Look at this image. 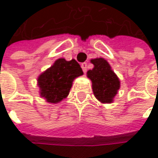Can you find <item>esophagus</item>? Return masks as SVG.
Wrapping results in <instances>:
<instances>
[{
  "label": "esophagus",
  "mask_w": 158,
  "mask_h": 158,
  "mask_svg": "<svg viewBox=\"0 0 158 158\" xmlns=\"http://www.w3.org/2000/svg\"><path fill=\"white\" fill-rule=\"evenodd\" d=\"M81 68H82L83 72L86 73V72H87V69H88V63H86V62L82 63V64H81Z\"/></svg>",
  "instance_id": "1"
}]
</instances>
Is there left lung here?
I'll return each instance as SVG.
<instances>
[{"label":"left lung","instance_id":"obj_1","mask_svg":"<svg viewBox=\"0 0 158 158\" xmlns=\"http://www.w3.org/2000/svg\"><path fill=\"white\" fill-rule=\"evenodd\" d=\"M91 63L94 69L87 74L92 81L93 93L101 102L110 103L120 88V80L104 58L92 59Z\"/></svg>","mask_w":158,"mask_h":158}]
</instances>
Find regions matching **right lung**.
I'll use <instances>...</instances> for the list:
<instances>
[{
  "mask_svg": "<svg viewBox=\"0 0 158 158\" xmlns=\"http://www.w3.org/2000/svg\"><path fill=\"white\" fill-rule=\"evenodd\" d=\"M82 74L83 71L75 59H57L38 78L41 96L51 103L62 101L69 95L73 79Z\"/></svg>",
  "mask_w": 158,
  "mask_h": 158,
  "instance_id": "obj_1",
  "label": "right lung"
}]
</instances>
